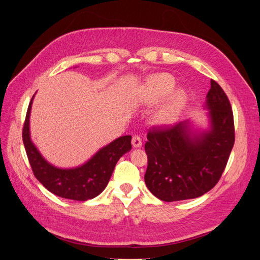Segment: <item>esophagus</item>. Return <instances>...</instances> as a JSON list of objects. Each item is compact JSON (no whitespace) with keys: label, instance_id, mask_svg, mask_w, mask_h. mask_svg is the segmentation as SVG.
Here are the masks:
<instances>
[{"label":"esophagus","instance_id":"esophagus-1","mask_svg":"<svg viewBox=\"0 0 260 260\" xmlns=\"http://www.w3.org/2000/svg\"><path fill=\"white\" fill-rule=\"evenodd\" d=\"M132 145H133L134 148H140L142 146V140L140 139V137H138V136L133 137Z\"/></svg>","mask_w":260,"mask_h":260}]
</instances>
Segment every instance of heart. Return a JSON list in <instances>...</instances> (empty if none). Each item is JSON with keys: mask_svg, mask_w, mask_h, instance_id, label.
Segmentation results:
<instances>
[{"mask_svg": "<svg viewBox=\"0 0 260 260\" xmlns=\"http://www.w3.org/2000/svg\"><path fill=\"white\" fill-rule=\"evenodd\" d=\"M174 79L168 74H156L148 79L142 89L139 103L143 106L158 104L173 89ZM188 101V94L183 88H177L156 109L152 122L156 126L167 127L173 125L181 115Z\"/></svg>", "mask_w": 260, "mask_h": 260, "instance_id": "b5f03b06", "label": "heart"}]
</instances>
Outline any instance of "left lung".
<instances>
[{
  "instance_id": "obj_1",
  "label": "left lung",
  "mask_w": 260,
  "mask_h": 260,
  "mask_svg": "<svg viewBox=\"0 0 260 260\" xmlns=\"http://www.w3.org/2000/svg\"><path fill=\"white\" fill-rule=\"evenodd\" d=\"M204 110L206 128L188 119L168 129L148 133L145 183L164 202L196 199L210 191L223 173L235 143L231 103L220 85L211 80Z\"/></svg>"
}]
</instances>
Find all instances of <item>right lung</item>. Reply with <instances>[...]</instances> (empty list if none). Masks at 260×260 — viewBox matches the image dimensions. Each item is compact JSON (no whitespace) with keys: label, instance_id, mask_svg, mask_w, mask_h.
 <instances>
[{"label":"right lung","instance_id":"right-lung-1","mask_svg":"<svg viewBox=\"0 0 260 260\" xmlns=\"http://www.w3.org/2000/svg\"><path fill=\"white\" fill-rule=\"evenodd\" d=\"M35 94L27 108L22 132L24 148L35 177L47 190L63 199L85 202L98 197L106 188L119 158L131 151L132 136L115 139L78 167H55L45 159L30 138L29 118Z\"/></svg>","mask_w":260,"mask_h":260}]
</instances>
